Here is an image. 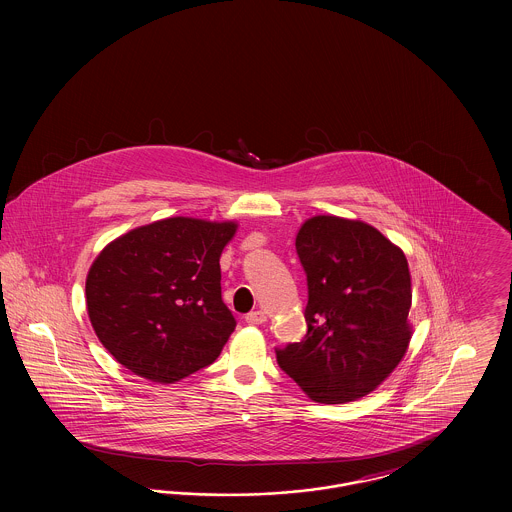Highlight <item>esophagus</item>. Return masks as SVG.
<instances>
[{"label":"esophagus","instance_id":"esophagus-1","mask_svg":"<svg viewBox=\"0 0 512 512\" xmlns=\"http://www.w3.org/2000/svg\"><path fill=\"white\" fill-rule=\"evenodd\" d=\"M245 322L251 324V326H257V324H263L267 322V315L263 311H253L249 315H245Z\"/></svg>","mask_w":512,"mask_h":512}]
</instances>
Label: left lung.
Returning <instances> with one entry per match:
<instances>
[{"label":"left lung","mask_w":512,"mask_h":512,"mask_svg":"<svg viewBox=\"0 0 512 512\" xmlns=\"http://www.w3.org/2000/svg\"><path fill=\"white\" fill-rule=\"evenodd\" d=\"M307 272V336L276 351L313 401L340 405L376 390L405 357L413 278L399 245L359 219L317 215L295 236Z\"/></svg>","instance_id":"obj_1"}]
</instances>
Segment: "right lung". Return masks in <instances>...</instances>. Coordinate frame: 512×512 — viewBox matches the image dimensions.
<instances>
[{
    "label": "right lung",
    "instance_id": "obj_1",
    "mask_svg": "<svg viewBox=\"0 0 512 512\" xmlns=\"http://www.w3.org/2000/svg\"><path fill=\"white\" fill-rule=\"evenodd\" d=\"M236 232V220L171 217L99 251L86 276V309L117 363L174 384L219 357L236 328L220 297V255Z\"/></svg>",
    "mask_w": 512,
    "mask_h": 512
}]
</instances>
